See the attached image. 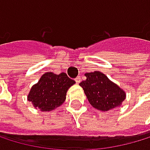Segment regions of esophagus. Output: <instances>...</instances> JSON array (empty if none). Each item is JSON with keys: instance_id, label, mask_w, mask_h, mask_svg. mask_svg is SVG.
<instances>
[{"instance_id": "1", "label": "esophagus", "mask_w": 150, "mask_h": 150, "mask_svg": "<svg viewBox=\"0 0 150 150\" xmlns=\"http://www.w3.org/2000/svg\"><path fill=\"white\" fill-rule=\"evenodd\" d=\"M74 80H76V83H79L80 82H81V77L80 76H77L76 79H74Z\"/></svg>"}]
</instances>
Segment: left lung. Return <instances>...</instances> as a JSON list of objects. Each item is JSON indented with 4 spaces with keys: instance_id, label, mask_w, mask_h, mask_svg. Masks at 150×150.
I'll use <instances>...</instances> for the list:
<instances>
[{
    "instance_id": "left-lung-1",
    "label": "left lung",
    "mask_w": 150,
    "mask_h": 150,
    "mask_svg": "<svg viewBox=\"0 0 150 150\" xmlns=\"http://www.w3.org/2000/svg\"><path fill=\"white\" fill-rule=\"evenodd\" d=\"M86 79L79 85L84 91L90 104L99 111L107 112L120 106L126 98L125 92L104 74L95 71L85 74Z\"/></svg>"
}]
</instances>
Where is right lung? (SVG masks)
Wrapping results in <instances>:
<instances>
[{"label": "right lung", "mask_w": 150, "mask_h": 150, "mask_svg": "<svg viewBox=\"0 0 150 150\" xmlns=\"http://www.w3.org/2000/svg\"><path fill=\"white\" fill-rule=\"evenodd\" d=\"M74 83L66 73H45L31 87L28 100L42 112L52 111L65 102L67 90Z\"/></svg>", "instance_id": "right-lung-1"}]
</instances>
